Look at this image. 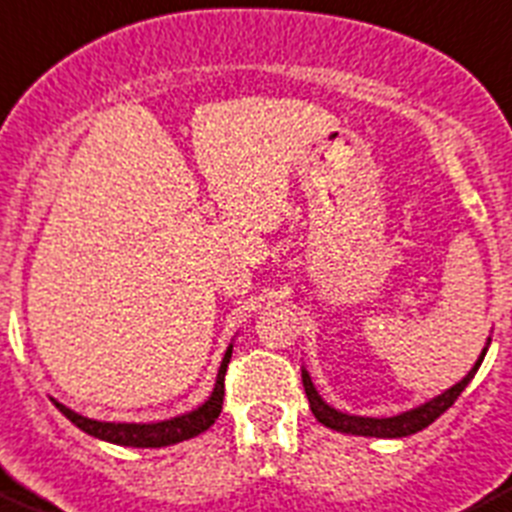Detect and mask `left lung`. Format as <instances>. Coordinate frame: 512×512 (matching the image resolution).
<instances>
[{"mask_svg": "<svg viewBox=\"0 0 512 512\" xmlns=\"http://www.w3.org/2000/svg\"><path fill=\"white\" fill-rule=\"evenodd\" d=\"M487 346H490V338H487ZM487 346L482 348L480 358L475 361V366L470 369V374L465 376L462 381H457L452 389H447L444 394L434 396L432 401L422 404L417 409H409V412H401L396 417H384V419H376V417H353V414H343L338 409H333L331 404L321 399V394L315 391L313 381H310V374L303 369V386H305V396L310 401V412L315 414V419L326 427L336 429V432L343 434H358V437H384V439H396V437H409V434H417L422 432L424 427L434 422L437 417H442L447 409L452 407L457 401V396L465 391V386L470 384L472 376L477 374L480 369L482 358H485Z\"/></svg>", "mask_w": 512, "mask_h": 512, "instance_id": "8db88e82", "label": "left lung"}]
</instances>
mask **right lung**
<instances>
[{
	"label": "right lung",
	"mask_w": 512,
	"mask_h": 512,
	"mask_svg": "<svg viewBox=\"0 0 512 512\" xmlns=\"http://www.w3.org/2000/svg\"><path fill=\"white\" fill-rule=\"evenodd\" d=\"M232 358V346L224 353L222 364L217 371V384L209 399L204 401L202 407L194 412L181 414V417L166 419V422H151V424H126V422H98V419H88L83 414L73 412L65 404L55 401V407L60 409L70 422L78 429H83L90 437L105 439V442L121 444V447H169V444L184 442V439L197 437V434L207 432L214 422H217L219 412H222V399H224V374H227V364Z\"/></svg>",
	"instance_id": "obj_1"
}]
</instances>
